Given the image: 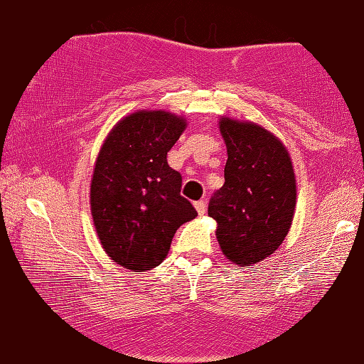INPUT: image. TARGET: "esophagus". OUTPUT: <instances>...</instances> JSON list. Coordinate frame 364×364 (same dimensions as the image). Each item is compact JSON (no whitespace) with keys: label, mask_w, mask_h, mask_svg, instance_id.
Masks as SVG:
<instances>
[{"label":"esophagus","mask_w":364,"mask_h":364,"mask_svg":"<svg viewBox=\"0 0 364 364\" xmlns=\"http://www.w3.org/2000/svg\"><path fill=\"white\" fill-rule=\"evenodd\" d=\"M194 209H196V212L199 213V215H204V213H205V203H204V200H198V203H194Z\"/></svg>","instance_id":"34e87169"}]
</instances>
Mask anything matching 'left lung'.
<instances>
[{"label": "left lung", "mask_w": 364, "mask_h": 364, "mask_svg": "<svg viewBox=\"0 0 364 364\" xmlns=\"http://www.w3.org/2000/svg\"><path fill=\"white\" fill-rule=\"evenodd\" d=\"M218 128L228 159L209 217L223 256L247 267L274 255L290 232L296 176L285 144L264 126L222 117Z\"/></svg>", "instance_id": "1"}]
</instances>
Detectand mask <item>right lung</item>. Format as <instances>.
Masks as SVG:
<instances>
[{"instance_id":"obj_1","label":"right lung","mask_w":364,"mask_h":364,"mask_svg":"<svg viewBox=\"0 0 364 364\" xmlns=\"http://www.w3.org/2000/svg\"><path fill=\"white\" fill-rule=\"evenodd\" d=\"M186 118L165 109H137L103 141L90 181V212L100 245L121 267L146 272L168 255L176 230L198 212L180 194L181 175L166 152Z\"/></svg>"}]
</instances>
